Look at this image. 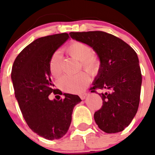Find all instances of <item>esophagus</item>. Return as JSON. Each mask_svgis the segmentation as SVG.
Wrapping results in <instances>:
<instances>
[{
	"label": "esophagus",
	"instance_id": "esophagus-1",
	"mask_svg": "<svg viewBox=\"0 0 155 155\" xmlns=\"http://www.w3.org/2000/svg\"><path fill=\"white\" fill-rule=\"evenodd\" d=\"M87 93H86V92H85V93L80 94H79V97H80L81 99L84 100V99H85V97H87Z\"/></svg>",
	"mask_w": 155,
	"mask_h": 155
}]
</instances>
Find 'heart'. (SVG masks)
<instances>
[{"label":"heart","mask_w":155,"mask_h":155,"mask_svg":"<svg viewBox=\"0 0 155 155\" xmlns=\"http://www.w3.org/2000/svg\"><path fill=\"white\" fill-rule=\"evenodd\" d=\"M67 52L74 58L80 61L81 66L90 73H96L101 68V60L93 54V49L88 45L79 41H73L67 46ZM49 72L54 78H58L62 73L61 61L58 51L51 56L48 64ZM90 77L85 72L70 76L66 75L58 81V86L62 91L68 93H81L88 85Z\"/></svg>","instance_id":"obj_1"}]
</instances>
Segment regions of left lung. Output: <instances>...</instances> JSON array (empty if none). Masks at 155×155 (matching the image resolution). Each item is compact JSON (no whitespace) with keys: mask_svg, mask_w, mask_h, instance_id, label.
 <instances>
[{"mask_svg":"<svg viewBox=\"0 0 155 155\" xmlns=\"http://www.w3.org/2000/svg\"><path fill=\"white\" fill-rule=\"evenodd\" d=\"M70 35L93 48L101 60L99 73L90 90L107 92L99 94L103 106L94 115L95 122L107 134L124 130L140 104L142 74L137 53L121 39L104 31L70 32Z\"/></svg>","mask_w":155,"mask_h":155,"instance_id":"1","label":"left lung"}]
</instances>
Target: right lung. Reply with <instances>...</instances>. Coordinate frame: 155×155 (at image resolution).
<instances>
[{"label": "right lung", "mask_w": 155, "mask_h": 155, "mask_svg": "<svg viewBox=\"0 0 155 155\" xmlns=\"http://www.w3.org/2000/svg\"><path fill=\"white\" fill-rule=\"evenodd\" d=\"M68 38V34L62 33L35 40L18 54L11 73L15 98L26 123L34 133L49 140L67 134L73 108L82 101L78 95L70 94H64V99H48L51 93L62 94L54 88L48 64Z\"/></svg>", "instance_id": "obj_1"}]
</instances>
